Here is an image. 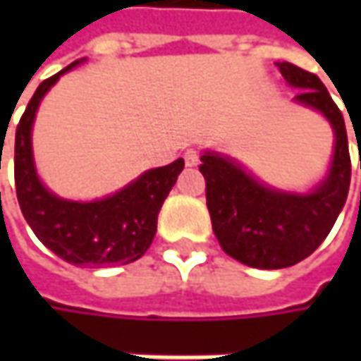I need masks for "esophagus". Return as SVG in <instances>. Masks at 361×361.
I'll return each mask as SVG.
<instances>
[{
	"label": "esophagus",
	"instance_id": "esophagus-1",
	"mask_svg": "<svg viewBox=\"0 0 361 361\" xmlns=\"http://www.w3.org/2000/svg\"><path fill=\"white\" fill-rule=\"evenodd\" d=\"M185 162H187V166H197L201 162V150L195 148V146L187 148L185 150Z\"/></svg>",
	"mask_w": 361,
	"mask_h": 361
}]
</instances>
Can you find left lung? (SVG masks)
Masks as SVG:
<instances>
[{"instance_id":"8db88e82","label":"left lung","mask_w":361,"mask_h":361,"mask_svg":"<svg viewBox=\"0 0 361 361\" xmlns=\"http://www.w3.org/2000/svg\"><path fill=\"white\" fill-rule=\"evenodd\" d=\"M279 72L295 88V100L326 116L336 132V150L327 178L310 195H289L263 187L237 162L213 152L201 157L207 207L223 251L255 269H283L310 257L324 243L345 204L352 160L340 108L319 78L295 63Z\"/></svg>"}]
</instances>
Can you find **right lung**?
I'll use <instances>...</instances> for the list:
<instances>
[{
    "label": "right lung",
    "instance_id": "right-lung-1",
    "mask_svg": "<svg viewBox=\"0 0 361 361\" xmlns=\"http://www.w3.org/2000/svg\"><path fill=\"white\" fill-rule=\"evenodd\" d=\"M76 63L44 80L21 114L13 159L18 202L35 237L63 261L78 267L126 265L140 259L150 247L157 235L160 207L185 169V160L146 171L132 185L102 201L72 202L51 195L35 174L32 122L44 94Z\"/></svg>",
    "mask_w": 361,
    "mask_h": 361
}]
</instances>
